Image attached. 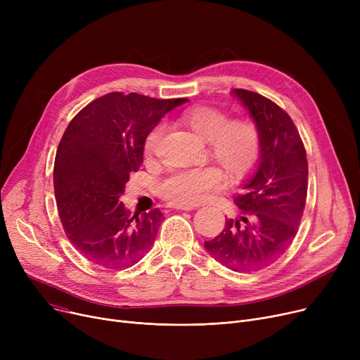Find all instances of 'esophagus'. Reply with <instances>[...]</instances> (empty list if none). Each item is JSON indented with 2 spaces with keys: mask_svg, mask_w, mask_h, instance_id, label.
Listing matches in <instances>:
<instances>
[{
  "mask_svg": "<svg viewBox=\"0 0 360 360\" xmlns=\"http://www.w3.org/2000/svg\"><path fill=\"white\" fill-rule=\"evenodd\" d=\"M169 207H172L175 210H193V205H186V204H170Z\"/></svg>",
  "mask_w": 360,
  "mask_h": 360,
  "instance_id": "1",
  "label": "esophagus"
}]
</instances>
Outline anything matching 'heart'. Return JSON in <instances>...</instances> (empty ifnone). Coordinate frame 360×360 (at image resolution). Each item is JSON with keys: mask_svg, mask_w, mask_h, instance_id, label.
I'll return each instance as SVG.
<instances>
[{"mask_svg": "<svg viewBox=\"0 0 360 360\" xmlns=\"http://www.w3.org/2000/svg\"><path fill=\"white\" fill-rule=\"evenodd\" d=\"M181 124L207 143L209 156L229 179L238 181L248 175L257 165L261 150V137L257 125L247 120L229 121L226 112L212 106H195L181 115ZM162 125L151 129L144 140V155L153 153L160 136ZM224 184L221 172L216 167H197L181 170L166 178L160 186V195L172 204H197Z\"/></svg>", "mask_w": 360, "mask_h": 360, "instance_id": "b5f03b06", "label": "heart"}]
</instances>
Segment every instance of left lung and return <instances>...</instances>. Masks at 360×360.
Returning a JSON list of instances; mask_svg holds the SVG:
<instances>
[{"label": "left lung", "mask_w": 360, "mask_h": 360, "mask_svg": "<svg viewBox=\"0 0 360 360\" xmlns=\"http://www.w3.org/2000/svg\"><path fill=\"white\" fill-rule=\"evenodd\" d=\"M232 94L248 110L261 137L254 172L233 198L239 219L204 248L233 271H255L274 262L293 242L304 214L308 162L304 143L288 113L258 93L235 89Z\"/></svg>", "instance_id": "left-lung-1"}]
</instances>
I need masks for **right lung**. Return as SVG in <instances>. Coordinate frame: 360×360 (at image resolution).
<instances>
[{"label":"right lung","mask_w":360,"mask_h":360,"mask_svg":"<svg viewBox=\"0 0 360 360\" xmlns=\"http://www.w3.org/2000/svg\"><path fill=\"white\" fill-rule=\"evenodd\" d=\"M186 99L108 93L68 124L53 166V190L65 235L84 258L105 269L137 264L155 243L159 209L129 216L120 201L143 163L144 140Z\"/></svg>","instance_id":"1"}]
</instances>
